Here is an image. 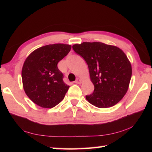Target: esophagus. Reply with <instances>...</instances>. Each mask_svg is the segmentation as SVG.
I'll return each mask as SVG.
<instances>
[{
  "mask_svg": "<svg viewBox=\"0 0 152 152\" xmlns=\"http://www.w3.org/2000/svg\"><path fill=\"white\" fill-rule=\"evenodd\" d=\"M75 83L76 84H81L82 83V80L80 78H77L75 81Z\"/></svg>",
  "mask_w": 152,
  "mask_h": 152,
  "instance_id": "34e87169",
  "label": "esophagus"
}]
</instances>
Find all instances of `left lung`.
<instances>
[{
  "label": "left lung",
  "mask_w": 152,
  "mask_h": 152,
  "mask_svg": "<svg viewBox=\"0 0 152 152\" xmlns=\"http://www.w3.org/2000/svg\"><path fill=\"white\" fill-rule=\"evenodd\" d=\"M73 50L88 64L94 92L86 96L90 103L104 109L117 104L127 93L132 68L127 56L117 46L101 42L74 44Z\"/></svg>",
  "instance_id": "left-lung-1"
}]
</instances>
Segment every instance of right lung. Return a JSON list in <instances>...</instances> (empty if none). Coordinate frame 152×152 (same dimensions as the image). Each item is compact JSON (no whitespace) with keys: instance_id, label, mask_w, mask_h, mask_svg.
<instances>
[{"instance_id":"1","label":"right lung","mask_w":152,"mask_h":152,"mask_svg":"<svg viewBox=\"0 0 152 152\" xmlns=\"http://www.w3.org/2000/svg\"><path fill=\"white\" fill-rule=\"evenodd\" d=\"M72 46L47 45L30 53L21 72L23 86L27 96L38 106L54 107L62 101L69 86L63 81L58 63L70 52Z\"/></svg>"}]
</instances>
